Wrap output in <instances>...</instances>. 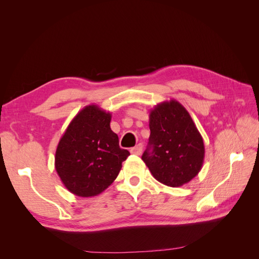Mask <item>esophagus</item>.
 Returning a JSON list of instances; mask_svg holds the SVG:
<instances>
[{
  "label": "esophagus",
  "mask_w": 259,
  "mask_h": 259,
  "mask_svg": "<svg viewBox=\"0 0 259 259\" xmlns=\"http://www.w3.org/2000/svg\"><path fill=\"white\" fill-rule=\"evenodd\" d=\"M142 152H143V145L142 144H138L137 146L131 149V153H133V154L139 155V154H142Z\"/></svg>",
  "instance_id": "1"
}]
</instances>
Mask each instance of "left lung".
<instances>
[{
	"label": "left lung",
	"instance_id": "8db88e82",
	"mask_svg": "<svg viewBox=\"0 0 259 259\" xmlns=\"http://www.w3.org/2000/svg\"><path fill=\"white\" fill-rule=\"evenodd\" d=\"M150 137L142 159L163 185L180 187L199 174L204 143L186 108L175 99L156 105L149 114Z\"/></svg>",
	"mask_w": 259,
	"mask_h": 259
}]
</instances>
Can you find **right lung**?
Wrapping results in <instances>:
<instances>
[{
  "mask_svg": "<svg viewBox=\"0 0 259 259\" xmlns=\"http://www.w3.org/2000/svg\"><path fill=\"white\" fill-rule=\"evenodd\" d=\"M111 113L97 105L84 107L60 138L55 168L62 184L77 197H95L119 175L130 152L110 128Z\"/></svg>",
  "mask_w": 259,
  "mask_h": 259,
  "instance_id": "obj_1",
  "label": "right lung"
}]
</instances>
